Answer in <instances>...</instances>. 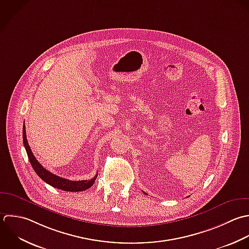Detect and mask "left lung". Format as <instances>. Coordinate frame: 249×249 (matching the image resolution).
<instances>
[{"label": "left lung", "instance_id": "obj_1", "mask_svg": "<svg viewBox=\"0 0 249 249\" xmlns=\"http://www.w3.org/2000/svg\"><path fill=\"white\" fill-rule=\"evenodd\" d=\"M143 193H144V194H145V192H143Z\"/></svg>", "mask_w": 249, "mask_h": 249}]
</instances>
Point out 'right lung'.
I'll list each match as a JSON object with an SVG mask.
<instances>
[{
	"label": "right lung",
	"mask_w": 249,
	"mask_h": 249,
	"mask_svg": "<svg viewBox=\"0 0 249 249\" xmlns=\"http://www.w3.org/2000/svg\"><path fill=\"white\" fill-rule=\"evenodd\" d=\"M23 144L25 146L29 161L34 169V171L36 172V174L43 180L45 181L47 184L51 185L54 188L60 189V190H64V191H68V192H80V191H84L88 188H90L96 178L97 176L96 175L93 178H91L90 180H78V181H73V180H69L63 178H60L56 175H53L52 173H50L49 171H47L46 169H44L36 159V157L34 156L29 143L27 142V137H26V129H25V125H23Z\"/></svg>",
	"instance_id": "add662e5"
}]
</instances>
